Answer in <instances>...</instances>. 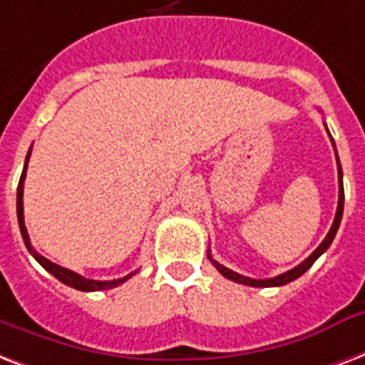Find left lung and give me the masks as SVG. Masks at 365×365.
I'll return each instance as SVG.
<instances>
[{
	"mask_svg": "<svg viewBox=\"0 0 365 365\" xmlns=\"http://www.w3.org/2000/svg\"><path fill=\"white\" fill-rule=\"evenodd\" d=\"M333 143V138H331ZM333 146H335V143H333ZM335 156H337V150H335ZM337 168H339V203H337V213H335V221H333L331 228H329V232H327V236L324 238V242H322L318 247H316L312 253H310L307 259H304L301 264H297L295 268H291V270H287V272L284 274H278V276H274V278H267V279H253V278H247V276H242V274L234 272V270H230V268L222 267L221 262H217L211 257V253H207L209 261L213 262V267L219 270V272L225 276V278L232 279V282H236V284H244V285H250V287H276V285H285L289 284V282H293V279H297L299 276H303L307 270H309L312 264H314V261L318 259V257L324 253V251L331 245L333 238H335V234H337L339 230V225H341V219H343V207H344V188H343V171H341V163H339V158H337Z\"/></svg>",
	"mask_w": 365,
	"mask_h": 365,
	"instance_id": "obj_1",
	"label": "left lung"
}]
</instances>
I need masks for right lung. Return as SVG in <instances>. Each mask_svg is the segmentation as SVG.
<instances>
[{"label": "right lung", "mask_w": 365, "mask_h": 365, "mask_svg": "<svg viewBox=\"0 0 365 365\" xmlns=\"http://www.w3.org/2000/svg\"><path fill=\"white\" fill-rule=\"evenodd\" d=\"M28 160H30V152H28L26 156V162H24V169H22V175H21V180H19V188H16V217H19V227H21V234H22V240H24V244H26L28 251L32 253V257L36 261L41 264V267L47 270L49 274H53L58 282L62 284L70 285V287H74V289H80V291H103V289H112V287H118L120 284H123L125 279H129L133 274L137 272H131L127 274L125 278H118V279H108V282H101V279H89V278H83L80 274L72 272V270H68V268H62L55 262H51L49 259H45L38 253V251H34L32 244H30V238H28V232H26V227H24V207H22V192H24V179H26V169H28Z\"/></svg>", "instance_id": "right-lung-1"}]
</instances>
